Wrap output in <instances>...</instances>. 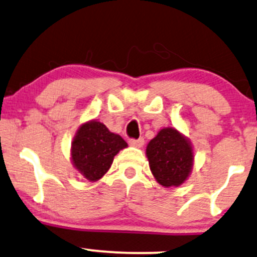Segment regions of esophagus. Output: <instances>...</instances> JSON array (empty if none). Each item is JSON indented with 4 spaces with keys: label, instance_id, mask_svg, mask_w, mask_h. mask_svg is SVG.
Here are the masks:
<instances>
[{
    "label": "esophagus",
    "instance_id": "1",
    "mask_svg": "<svg viewBox=\"0 0 257 257\" xmlns=\"http://www.w3.org/2000/svg\"><path fill=\"white\" fill-rule=\"evenodd\" d=\"M144 144H145L144 139H138V140L132 139V140H129V145L133 147H137V148H141L142 146H144Z\"/></svg>",
    "mask_w": 257,
    "mask_h": 257
}]
</instances>
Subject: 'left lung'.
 <instances>
[{
    "label": "left lung",
    "mask_w": 257,
    "mask_h": 257,
    "mask_svg": "<svg viewBox=\"0 0 257 257\" xmlns=\"http://www.w3.org/2000/svg\"><path fill=\"white\" fill-rule=\"evenodd\" d=\"M146 157L153 177L163 187H179L189 178L194 148L189 139L172 126L160 129L148 142Z\"/></svg>",
    "instance_id": "1"
}]
</instances>
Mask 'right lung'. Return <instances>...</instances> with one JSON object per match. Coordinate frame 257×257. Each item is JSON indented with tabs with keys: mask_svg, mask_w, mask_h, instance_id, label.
I'll use <instances>...</instances> for the list:
<instances>
[{
	"mask_svg": "<svg viewBox=\"0 0 257 257\" xmlns=\"http://www.w3.org/2000/svg\"><path fill=\"white\" fill-rule=\"evenodd\" d=\"M128 144L104 123L91 119L82 123L74 135L70 160L74 169L89 182H97L109 171L113 158Z\"/></svg>",
	"mask_w": 257,
	"mask_h": 257,
	"instance_id": "add662e5",
	"label": "right lung"
}]
</instances>
